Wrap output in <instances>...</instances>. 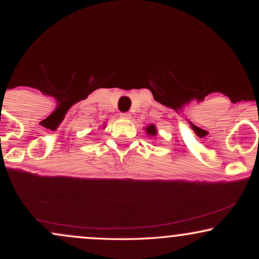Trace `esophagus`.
Masks as SVG:
<instances>
[{"instance_id":"esophagus-1","label":"esophagus","mask_w":259,"mask_h":259,"mask_svg":"<svg viewBox=\"0 0 259 259\" xmlns=\"http://www.w3.org/2000/svg\"><path fill=\"white\" fill-rule=\"evenodd\" d=\"M120 118L121 119H130V118H132V115H130L129 113H120Z\"/></svg>"}]
</instances>
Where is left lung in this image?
I'll use <instances>...</instances> for the list:
<instances>
[{
	"label": "left lung",
	"mask_w": 259,
	"mask_h": 259,
	"mask_svg": "<svg viewBox=\"0 0 259 259\" xmlns=\"http://www.w3.org/2000/svg\"><path fill=\"white\" fill-rule=\"evenodd\" d=\"M145 130H146V135H148V138H156L157 134H158L156 125H153V124L147 125L146 127H145Z\"/></svg>",
	"instance_id": "obj_1"
}]
</instances>
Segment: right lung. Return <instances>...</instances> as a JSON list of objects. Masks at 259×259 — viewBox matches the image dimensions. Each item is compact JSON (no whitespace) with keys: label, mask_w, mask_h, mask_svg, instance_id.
I'll return each mask as SVG.
<instances>
[{"label":"right lung","mask_w":259,"mask_h":259,"mask_svg":"<svg viewBox=\"0 0 259 259\" xmlns=\"http://www.w3.org/2000/svg\"><path fill=\"white\" fill-rule=\"evenodd\" d=\"M103 127H106V124H103Z\"/></svg>","instance_id":"right-lung-1"}]
</instances>
